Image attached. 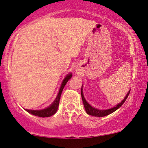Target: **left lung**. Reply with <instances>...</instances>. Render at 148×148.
I'll return each instance as SVG.
<instances>
[{
    "label": "left lung",
    "mask_w": 148,
    "mask_h": 148,
    "mask_svg": "<svg viewBox=\"0 0 148 148\" xmlns=\"http://www.w3.org/2000/svg\"><path fill=\"white\" fill-rule=\"evenodd\" d=\"M83 86V85H82ZM82 86L81 88V95H82V101L84 103V108H85V110L87 113L88 114H90V115L94 116H99V117H102V116H105L107 115H109V114H111L112 112H113L119 109V107H121V105H123L125 101H126V99H127L128 96L130 93V90L128 91V92L126 95L125 96V97L122 100V101L120 103L117 104L115 106L111 108V109H105V110H101L99 109H97V108H95L91 106V105H90L88 103V101L86 100L85 97H84V94H83V87Z\"/></svg>",
    "instance_id": "left-lung-1"
}]
</instances>
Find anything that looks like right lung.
<instances>
[{
  "mask_svg": "<svg viewBox=\"0 0 148 148\" xmlns=\"http://www.w3.org/2000/svg\"><path fill=\"white\" fill-rule=\"evenodd\" d=\"M72 74L71 73H69V74H67L66 76L64 79L62 80V82L61 84V86H60L59 91H58L57 97H56V99L54 100V101L50 105H49L48 107L45 108V109H41V110L25 109V111L29 112V113L33 114V115L39 116V117H49L53 115L54 114H55V112H57L58 108V105H59L60 98V95H61L62 91L64 88L67 82L72 78Z\"/></svg>",
  "mask_w": 148,
  "mask_h": 148,
  "instance_id": "add662e5",
  "label": "right lung"
}]
</instances>
